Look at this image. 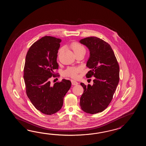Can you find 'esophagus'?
<instances>
[{"label":"esophagus","instance_id":"esophagus-1","mask_svg":"<svg viewBox=\"0 0 146 146\" xmlns=\"http://www.w3.org/2000/svg\"><path fill=\"white\" fill-rule=\"evenodd\" d=\"M71 81H72V85H77V84H78V82L76 81L72 80Z\"/></svg>","mask_w":146,"mask_h":146}]
</instances>
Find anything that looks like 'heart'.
<instances>
[{
	"instance_id": "1",
	"label": "heart",
	"mask_w": 146,
	"mask_h": 146,
	"mask_svg": "<svg viewBox=\"0 0 146 146\" xmlns=\"http://www.w3.org/2000/svg\"><path fill=\"white\" fill-rule=\"evenodd\" d=\"M71 48L74 52V54L79 53L81 52H86V50L81 44L74 42L71 44ZM63 50V48H61L59 50V53H60ZM81 71V69L79 67H70L66 69L64 72V74L66 76L71 77L72 78H76L78 76V74Z\"/></svg>"
}]
</instances>
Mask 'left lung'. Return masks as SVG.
<instances>
[{
    "instance_id": "left-lung-1",
    "label": "left lung",
    "mask_w": 146,
    "mask_h": 146,
    "mask_svg": "<svg viewBox=\"0 0 146 146\" xmlns=\"http://www.w3.org/2000/svg\"><path fill=\"white\" fill-rule=\"evenodd\" d=\"M90 56L87 62L90 69L86 77H94L92 85L81 83L84 93L80 98L81 109L91 114L102 112L111 102L119 80V67L113 50L109 44L96 37L81 39Z\"/></svg>"
}]
</instances>
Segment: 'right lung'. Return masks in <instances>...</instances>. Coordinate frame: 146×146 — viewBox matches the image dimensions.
Returning <instances> with one entry per match:
<instances>
[{"mask_svg":"<svg viewBox=\"0 0 146 146\" xmlns=\"http://www.w3.org/2000/svg\"><path fill=\"white\" fill-rule=\"evenodd\" d=\"M61 41L52 36L42 37L30 47L25 57L23 78L27 96L37 110L46 115L61 109L72 85L66 79L50 84L54 70L58 68L57 57Z\"/></svg>","mask_w":146,"mask_h":146,"instance_id":"right-lung-1","label":"right lung"}]
</instances>
